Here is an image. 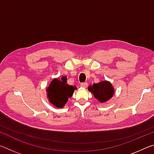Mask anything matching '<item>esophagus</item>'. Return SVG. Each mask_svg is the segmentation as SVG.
Segmentation results:
<instances>
[{"mask_svg":"<svg viewBox=\"0 0 154 154\" xmlns=\"http://www.w3.org/2000/svg\"><path fill=\"white\" fill-rule=\"evenodd\" d=\"M81 86L83 88H86L88 86V83L87 82H84V83H81Z\"/></svg>","mask_w":154,"mask_h":154,"instance_id":"esophagus-1","label":"esophagus"}]
</instances>
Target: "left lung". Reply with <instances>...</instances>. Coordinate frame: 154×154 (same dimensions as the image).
<instances>
[{
	"instance_id": "8db88e82",
	"label": "left lung",
	"mask_w": 154,
	"mask_h": 154,
	"mask_svg": "<svg viewBox=\"0 0 154 154\" xmlns=\"http://www.w3.org/2000/svg\"><path fill=\"white\" fill-rule=\"evenodd\" d=\"M88 90L100 103H105L113 97L114 88L109 81H102L97 83L90 85Z\"/></svg>"
}]
</instances>
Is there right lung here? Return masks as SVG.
Here are the masks:
<instances>
[{"instance_id":"1","label":"right lung","mask_w":154,"mask_h":154,"mask_svg":"<svg viewBox=\"0 0 154 154\" xmlns=\"http://www.w3.org/2000/svg\"><path fill=\"white\" fill-rule=\"evenodd\" d=\"M75 90H77V87L68 84L66 76L62 77L61 79L54 78L46 88L47 97L49 102L56 107L63 108L73 94Z\"/></svg>"}]
</instances>
